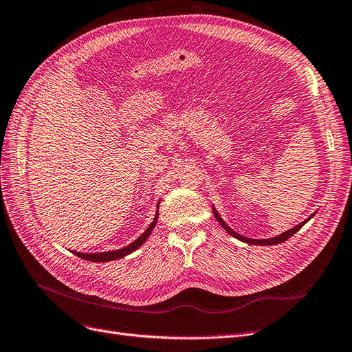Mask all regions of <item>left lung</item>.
Here are the masks:
<instances>
[{
    "label": "left lung",
    "mask_w": 352,
    "mask_h": 352,
    "mask_svg": "<svg viewBox=\"0 0 352 352\" xmlns=\"http://www.w3.org/2000/svg\"><path fill=\"white\" fill-rule=\"evenodd\" d=\"M212 212H214V217L217 219V221L220 223V225L223 226V229H225L229 235H232L233 238H236V239H239V241H242V242H245V243H251V245H276V243H282V242H285L286 239H289L294 233H296L298 230H300L305 223L310 220V219H313L314 217V214H311L310 217L308 219H305L304 221H301L300 225H296V226H294L292 229H289V230H286V232H283V233H280V235H278V236H274V238H269V239H252V238H247V236H242V235H239L238 232H235L233 229H230L228 225H226V221L223 220L221 217H220V214L217 212V210L214 208V206H212Z\"/></svg>",
    "instance_id": "8db88e82"
}]
</instances>
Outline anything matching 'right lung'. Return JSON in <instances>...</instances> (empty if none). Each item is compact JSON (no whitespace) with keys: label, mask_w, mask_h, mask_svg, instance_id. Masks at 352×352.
<instances>
[{"label":"right lung","mask_w":352,"mask_h":352,"mask_svg":"<svg viewBox=\"0 0 352 352\" xmlns=\"http://www.w3.org/2000/svg\"><path fill=\"white\" fill-rule=\"evenodd\" d=\"M158 208V207H157ZM157 220H158V210L155 211V217L153 220V223L150 226L146 228V230L142 233V235L135 239L133 242H131L129 245H126V247L120 248V250H114V251H104V252H78V251H72L74 255H78V257L83 258V260H88V261H95V263H107V261H114V260H119L126 257V255L132 254L133 251H136L138 248L141 247L142 243H145V241L148 239V236L151 235L153 229L157 225Z\"/></svg>","instance_id":"right-lung-1"}]
</instances>
